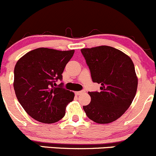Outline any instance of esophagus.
<instances>
[{"instance_id": "esophagus-1", "label": "esophagus", "mask_w": 156, "mask_h": 156, "mask_svg": "<svg viewBox=\"0 0 156 156\" xmlns=\"http://www.w3.org/2000/svg\"><path fill=\"white\" fill-rule=\"evenodd\" d=\"M82 93H84V90H81V91H77V92H75V94L76 95H80V94H81Z\"/></svg>"}]
</instances>
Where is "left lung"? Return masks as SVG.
<instances>
[{"label": "left lung", "instance_id": "obj_1", "mask_svg": "<svg viewBox=\"0 0 156 156\" xmlns=\"http://www.w3.org/2000/svg\"><path fill=\"white\" fill-rule=\"evenodd\" d=\"M81 51L92 81L101 84L100 92L88 93L91 101L83 108L96 123H111L127 111L136 95L138 80L134 65L127 55L109 46Z\"/></svg>", "mask_w": 156, "mask_h": 156}]
</instances>
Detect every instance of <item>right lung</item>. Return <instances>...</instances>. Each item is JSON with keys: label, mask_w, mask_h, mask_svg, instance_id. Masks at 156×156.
Here are the masks:
<instances>
[{"label": "right lung", "mask_w": 156, "mask_h": 156, "mask_svg": "<svg viewBox=\"0 0 156 156\" xmlns=\"http://www.w3.org/2000/svg\"><path fill=\"white\" fill-rule=\"evenodd\" d=\"M75 50L41 48L25 54L14 69L13 87L17 100L32 119L45 124L64 117L75 94L61 83L62 72Z\"/></svg>", "instance_id": "add662e5"}]
</instances>
